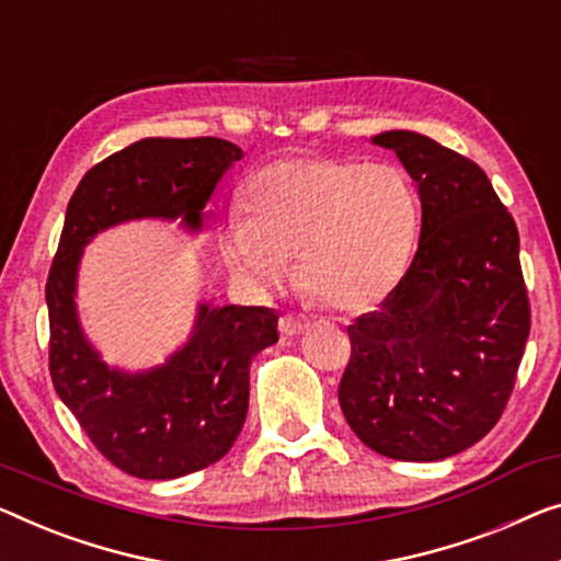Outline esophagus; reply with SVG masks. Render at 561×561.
<instances>
[{"label":"esophagus","instance_id":"1","mask_svg":"<svg viewBox=\"0 0 561 561\" xmlns=\"http://www.w3.org/2000/svg\"><path fill=\"white\" fill-rule=\"evenodd\" d=\"M279 330L284 337H297L299 332L307 330V320H302V317L297 314H284L279 320Z\"/></svg>","mask_w":561,"mask_h":561}]
</instances>
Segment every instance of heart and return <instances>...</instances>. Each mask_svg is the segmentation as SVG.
Wrapping results in <instances>:
<instances>
[{"label":"heart","mask_w":561,"mask_h":561,"mask_svg":"<svg viewBox=\"0 0 561 561\" xmlns=\"http://www.w3.org/2000/svg\"><path fill=\"white\" fill-rule=\"evenodd\" d=\"M415 191L392 163L302 156L266 165L224 229V259L249 287L279 289L297 259L307 295L355 312L386 295L411 249Z\"/></svg>","instance_id":"obj_1"}]
</instances>
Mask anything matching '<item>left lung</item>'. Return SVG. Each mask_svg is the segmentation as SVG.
Masks as SVG:
<instances>
[{"label":"left lung","instance_id":"obj_1","mask_svg":"<svg viewBox=\"0 0 561 561\" xmlns=\"http://www.w3.org/2000/svg\"><path fill=\"white\" fill-rule=\"evenodd\" d=\"M421 196L417 252L378 309L350 324L340 408L396 461H440L479 443L512 396L531 309L519 231L479 165L428 136L388 130Z\"/></svg>","mask_w":561,"mask_h":561}]
</instances>
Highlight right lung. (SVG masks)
<instances>
[{
  "instance_id": "obj_1",
  "label": "right lung",
  "mask_w": 561,
  "mask_h": 561,
  "mask_svg": "<svg viewBox=\"0 0 561 561\" xmlns=\"http://www.w3.org/2000/svg\"><path fill=\"white\" fill-rule=\"evenodd\" d=\"M239 146L221 138H144L93 165L67 204L45 287L49 375L95 448L146 481L179 479L229 454L249 408V367L279 340L270 307L198 305L186 345L144 373L100 360L80 328L75 291L82 249L133 219H165L198 231L204 206Z\"/></svg>"
}]
</instances>
